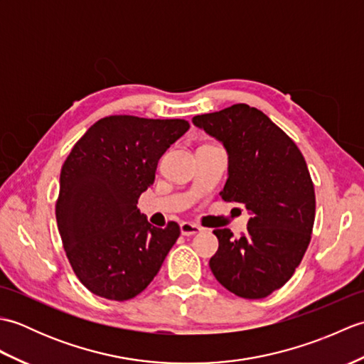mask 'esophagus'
Returning a JSON list of instances; mask_svg holds the SVG:
<instances>
[{"label": "esophagus", "instance_id": "34e87169", "mask_svg": "<svg viewBox=\"0 0 364 364\" xmlns=\"http://www.w3.org/2000/svg\"><path fill=\"white\" fill-rule=\"evenodd\" d=\"M180 230L183 236H194L202 231V227H198L197 223H192V222H183L180 225Z\"/></svg>", "mask_w": 364, "mask_h": 364}]
</instances>
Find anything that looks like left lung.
Wrapping results in <instances>:
<instances>
[{
    "mask_svg": "<svg viewBox=\"0 0 364 364\" xmlns=\"http://www.w3.org/2000/svg\"><path fill=\"white\" fill-rule=\"evenodd\" d=\"M192 122L228 151L222 198L252 213L241 237L214 230L219 249L210 267L230 292L264 299L294 275L311 241L316 196L304 154L264 112L245 103Z\"/></svg>",
    "mask_w": 364,
    "mask_h": 364,
    "instance_id": "8db88e82",
    "label": "left lung"
}]
</instances>
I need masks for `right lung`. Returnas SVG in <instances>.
Returning a JSON list of instances; mask_svg holds the SVG:
<instances>
[{
    "label": "right lung",
    "mask_w": 364,
    "mask_h": 364,
    "mask_svg": "<svg viewBox=\"0 0 364 364\" xmlns=\"http://www.w3.org/2000/svg\"><path fill=\"white\" fill-rule=\"evenodd\" d=\"M184 119L109 115L73 145L60 170L56 220L75 275L95 296L125 301L159 272L180 225L151 227L137 200L158 161L189 129Z\"/></svg>",
    "instance_id": "obj_1"
}]
</instances>
